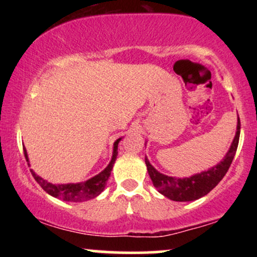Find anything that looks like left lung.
<instances>
[{
	"label": "left lung",
	"mask_w": 257,
	"mask_h": 257,
	"mask_svg": "<svg viewBox=\"0 0 257 257\" xmlns=\"http://www.w3.org/2000/svg\"><path fill=\"white\" fill-rule=\"evenodd\" d=\"M239 135L240 119L238 117L237 133H235L231 149H229V151L225 156V159L217 164V166L211 168V169L197 174V175L191 176V178L176 179L173 178V176L163 175V174L158 173L150 164L147 158H145L147 172H149L150 178L152 180L153 186L163 196L168 197V198L172 200H175V202H190V200H196L200 198V197L205 196L223 179L227 170L231 167L233 158H234L235 152H237Z\"/></svg>",
	"instance_id": "obj_1"
}]
</instances>
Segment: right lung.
Returning <instances> with one entry per match:
<instances>
[{"label":"right lung","mask_w":257,"mask_h":257,"mask_svg":"<svg viewBox=\"0 0 257 257\" xmlns=\"http://www.w3.org/2000/svg\"><path fill=\"white\" fill-rule=\"evenodd\" d=\"M120 139L114 143L113 146V156H112V159L107 167L102 170L101 173L98 174L96 176L88 180V181L79 182V184H67V185H54L51 184V182L46 181L42 178L36 175L31 170L32 176L36 180L37 184L46 191L47 193H49L51 196L55 197V198H60L65 200V202H84V200H89L91 198H95L96 196H99L100 193L104 191L106 181H107L108 178L111 175V170L113 168L114 162H116L117 158V147H118V143ZM24 155L26 161L28 159V155H26V150L24 147Z\"/></svg>","instance_id":"right-lung-1"}]
</instances>
